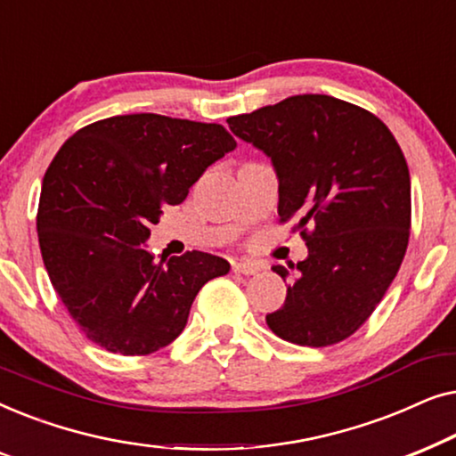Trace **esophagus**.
<instances>
[{"label": "esophagus", "instance_id": "obj_1", "mask_svg": "<svg viewBox=\"0 0 456 456\" xmlns=\"http://www.w3.org/2000/svg\"><path fill=\"white\" fill-rule=\"evenodd\" d=\"M232 270H234L236 273H242V276H255V273L261 272V265L257 264V261L242 259V261H234Z\"/></svg>", "mask_w": 456, "mask_h": 456}]
</instances>
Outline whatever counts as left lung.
<instances>
[{
	"label": "left lung",
	"mask_w": 456,
	"mask_h": 456,
	"mask_svg": "<svg viewBox=\"0 0 456 456\" xmlns=\"http://www.w3.org/2000/svg\"><path fill=\"white\" fill-rule=\"evenodd\" d=\"M226 122L272 159L280 220L297 217L307 242V259L273 267L290 284L267 326L301 346L348 338L382 301L409 245L411 178L396 139L379 118L330 95H292Z\"/></svg>",
	"instance_id": "1"
}]
</instances>
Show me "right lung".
Masks as SVG:
<instances>
[{
  "instance_id": "right-lung-1",
  "label": "right lung",
  "mask_w": 456,
  "mask_h": 456,
  "mask_svg": "<svg viewBox=\"0 0 456 456\" xmlns=\"http://www.w3.org/2000/svg\"><path fill=\"white\" fill-rule=\"evenodd\" d=\"M220 124L159 114L93 122L68 139L43 176L37 234L60 301L110 353L149 354L178 338L197 292L230 272L189 251L147 248L166 205L183 203L211 164L234 151Z\"/></svg>"
}]
</instances>
